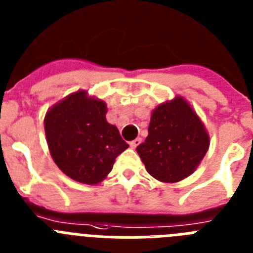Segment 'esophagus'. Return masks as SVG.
<instances>
[{
  "instance_id": "esophagus-1",
  "label": "esophagus",
  "mask_w": 253,
  "mask_h": 253,
  "mask_svg": "<svg viewBox=\"0 0 253 253\" xmlns=\"http://www.w3.org/2000/svg\"><path fill=\"white\" fill-rule=\"evenodd\" d=\"M140 143H142V139H140V138H137V139H134V140H131L130 142V148H137L138 146H139Z\"/></svg>"
}]
</instances>
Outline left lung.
Here are the masks:
<instances>
[{
	"mask_svg": "<svg viewBox=\"0 0 253 253\" xmlns=\"http://www.w3.org/2000/svg\"><path fill=\"white\" fill-rule=\"evenodd\" d=\"M209 144L204 123L182 96H175L152 111L148 137L137 152L152 177L173 184L198 169Z\"/></svg>",
	"mask_w": 253,
	"mask_h": 253,
	"instance_id": "1",
	"label": "left lung"
}]
</instances>
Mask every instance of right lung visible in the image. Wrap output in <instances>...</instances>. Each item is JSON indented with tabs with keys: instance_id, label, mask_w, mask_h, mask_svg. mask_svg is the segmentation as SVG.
I'll return each mask as SVG.
<instances>
[{
	"instance_id": "1",
	"label": "right lung",
	"mask_w": 253,
	"mask_h": 253,
	"mask_svg": "<svg viewBox=\"0 0 253 253\" xmlns=\"http://www.w3.org/2000/svg\"><path fill=\"white\" fill-rule=\"evenodd\" d=\"M105 101L80 90L46 111L44 129L50 156L59 169L81 184L97 185L129 144L106 122Z\"/></svg>"
}]
</instances>
